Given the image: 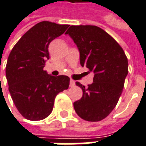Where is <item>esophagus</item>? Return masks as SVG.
I'll return each mask as SVG.
<instances>
[{
	"label": "esophagus",
	"mask_w": 146,
	"mask_h": 146,
	"mask_svg": "<svg viewBox=\"0 0 146 146\" xmlns=\"http://www.w3.org/2000/svg\"><path fill=\"white\" fill-rule=\"evenodd\" d=\"M70 87H73L75 85V81L73 80H70Z\"/></svg>",
	"instance_id": "obj_1"
}]
</instances>
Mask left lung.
Returning <instances> with one entry per match:
<instances>
[{
	"label": "left lung",
	"mask_w": 146,
	"mask_h": 146,
	"mask_svg": "<svg viewBox=\"0 0 146 146\" xmlns=\"http://www.w3.org/2000/svg\"><path fill=\"white\" fill-rule=\"evenodd\" d=\"M80 51V65L94 73L93 83L81 88L83 96L73 103L79 117L88 122L105 119L115 108L128 73V60L122 46L100 27L72 25L66 32Z\"/></svg>",
	"instance_id": "left-lung-1"
}]
</instances>
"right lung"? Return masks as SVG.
<instances>
[{
	"mask_svg": "<svg viewBox=\"0 0 146 146\" xmlns=\"http://www.w3.org/2000/svg\"><path fill=\"white\" fill-rule=\"evenodd\" d=\"M69 26L39 22L20 38L9 54L5 70L9 91L17 110L28 120L48 117L56 96L69 88V76H53L43 70L50 58L49 44Z\"/></svg>",
	"mask_w": 146,
	"mask_h": 146,
	"instance_id": "1",
	"label": "right lung"
}]
</instances>
